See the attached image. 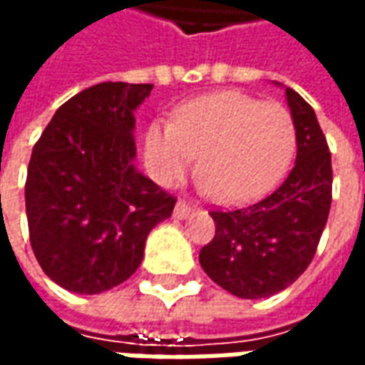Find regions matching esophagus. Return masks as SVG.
<instances>
[{"mask_svg": "<svg viewBox=\"0 0 365 365\" xmlns=\"http://www.w3.org/2000/svg\"><path fill=\"white\" fill-rule=\"evenodd\" d=\"M193 213V207H190L185 201H178L174 207V215L178 219H185V217H190Z\"/></svg>", "mask_w": 365, "mask_h": 365, "instance_id": "obj_1", "label": "esophagus"}]
</instances>
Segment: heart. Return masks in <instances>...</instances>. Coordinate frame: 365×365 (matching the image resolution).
I'll list each match as a JSON object with an SVG mask.
<instances>
[{
	"mask_svg": "<svg viewBox=\"0 0 365 365\" xmlns=\"http://www.w3.org/2000/svg\"><path fill=\"white\" fill-rule=\"evenodd\" d=\"M295 150L291 113L242 91H219L154 120L144 135V164L160 185H174L199 154V185L222 203H245L282 180Z\"/></svg>",
	"mask_w": 365,
	"mask_h": 365,
	"instance_id": "heart-1",
	"label": "heart"
}]
</instances>
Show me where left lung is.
<instances>
[{
    "mask_svg": "<svg viewBox=\"0 0 365 365\" xmlns=\"http://www.w3.org/2000/svg\"><path fill=\"white\" fill-rule=\"evenodd\" d=\"M295 123L297 160L268 197L232 211H211L215 237L199 264L222 289L242 299L279 293L313 260L332 201V164L313 107L285 88Z\"/></svg>",
    "mask_w": 365,
    "mask_h": 365,
    "instance_id": "left-lung-1",
    "label": "left lung"
}]
</instances>
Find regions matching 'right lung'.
Listing matches in <instances>:
<instances>
[{
	"label": "right lung",
	"instance_id": "1",
	"mask_svg": "<svg viewBox=\"0 0 365 365\" xmlns=\"http://www.w3.org/2000/svg\"><path fill=\"white\" fill-rule=\"evenodd\" d=\"M152 83L103 82L60 105L25 183L36 262L60 287L96 295L127 282L175 205L135 168V111Z\"/></svg>",
	"mask_w": 365,
	"mask_h": 365
}]
</instances>
